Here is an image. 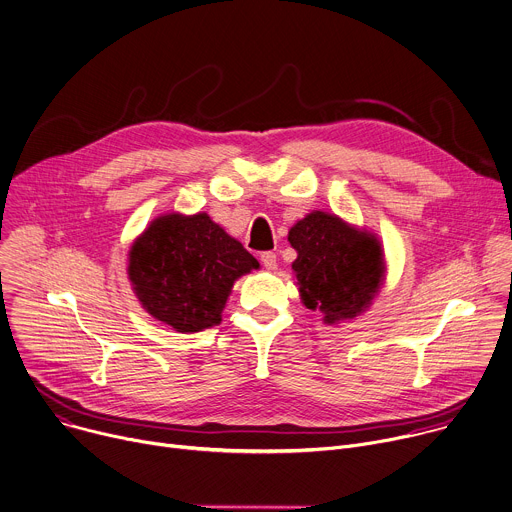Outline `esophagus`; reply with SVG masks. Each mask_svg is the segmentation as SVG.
<instances>
[{
    "mask_svg": "<svg viewBox=\"0 0 512 512\" xmlns=\"http://www.w3.org/2000/svg\"><path fill=\"white\" fill-rule=\"evenodd\" d=\"M261 263L265 265V269H275L277 267V255L273 251H263L261 253Z\"/></svg>",
    "mask_w": 512,
    "mask_h": 512,
    "instance_id": "34e87169",
    "label": "esophagus"
}]
</instances>
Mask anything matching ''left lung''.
Wrapping results in <instances>:
<instances>
[{"label": "left lung", "instance_id": "1", "mask_svg": "<svg viewBox=\"0 0 512 512\" xmlns=\"http://www.w3.org/2000/svg\"><path fill=\"white\" fill-rule=\"evenodd\" d=\"M287 239L297 251L291 267L307 309L321 311L327 323H335L370 305L384 277V255L374 235L315 211L293 225Z\"/></svg>", "mask_w": 512, "mask_h": 512}]
</instances>
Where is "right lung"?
<instances>
[{
    "instance_id": "right-lung-1",
    "label": "right lung",
    "mask_w": 512,
    "mask_h": 512,
    "mask_svg": "<svg viewBox=\"0 0 512 512\" xmlns=\"http://www.w3.org/2000/svg\"><path fill=\"white\" fill-rule=\"evenodd\" d=\"M257 259L209 215H164L134 241L128 277L142 307L177 331L221 323L235 279Z\"/></svg>"
}]
</instances>
